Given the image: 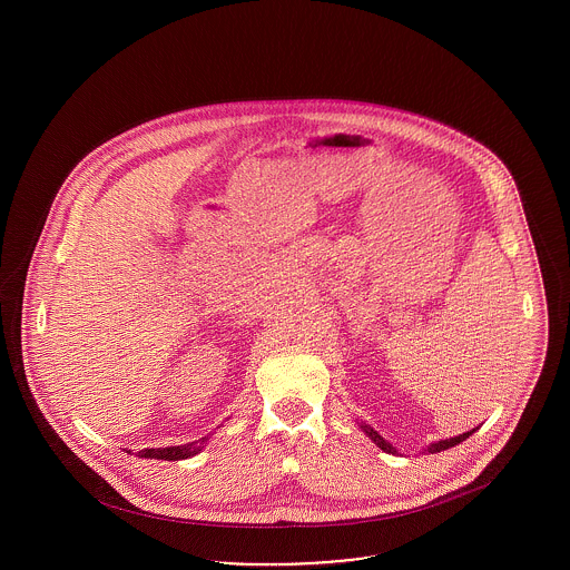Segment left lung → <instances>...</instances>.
<instances>
[{"label":"left lung","mask_w":570,"mask_h":570,"mask_svg":"<svg viewBox=\"0 0 570 570\" xmlns=\"http://www.w3.org/2000/svg\"><path fill=\"white\" fill-rule=\"evenodd\" d=\"M363 428V432L365 434L370 435L376 444H379L380 449L384 451V453H397V449L395 446H391L382 435L379 434V432H374L372 428H367V425H361ZM476 430H472V432H465V434L455 435V438H446V440H438V442H434V444H430L428 446V451L430 453H440V451H446V449H451V446H455V444H460V442H463L465 438H470V435L474 434Z\"/></svg>","instance_id":"left-lung-1"}]
</instances>
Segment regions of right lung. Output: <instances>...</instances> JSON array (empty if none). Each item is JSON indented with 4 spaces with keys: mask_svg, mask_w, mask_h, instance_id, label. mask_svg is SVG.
<instances>
[{
    "mask_svg": "<svg viewBox=\"0 0 570 570\" xmlns=\"http://www.w3.org/2000/svg\"><path fill=\"white\" fill-rule=\"evenodd\" d=\"M207 438L198 440V442H191V444H184V446H166V449H145L138 453V458H145V460H188L191 455L200 453V449L205 446Z\"/></svg>",
    "mask_w": 570,
    "mask_h": 570,
    "instance_id": "right-lung-1",
    "label": "right lung"
}]
</instances>
